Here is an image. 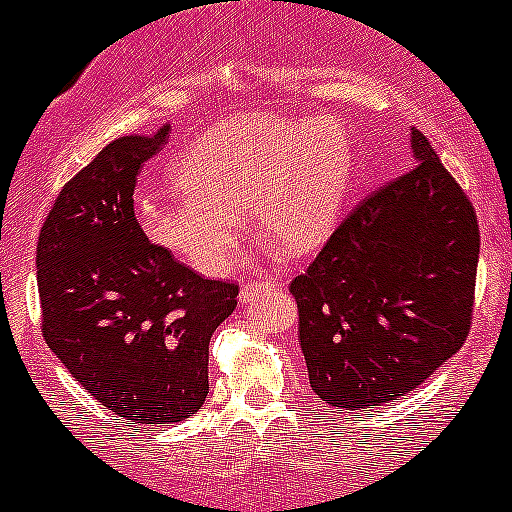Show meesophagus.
I'll return each mask as SVG.
<instances>
[{
    "mask_svg": "<svg viewBox=\"0 0 512 512\" xmlns=\"http://www.w3.org/2000/svg\"><path fill=\"white\" fill-rule=\"evenodd\" d=\"M281 284H284L281 279L251 281V284H243V287H241V299H243V302H248V299H253L256 294H261V292H274V289H279Z\"/></svg>",
    "mask_w": 512,
    "mask_h": 512,
    "instance_id": "1",
    "label": "esophagus"
}]
</instances>
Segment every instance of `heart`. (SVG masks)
<instances>
[{
	"label": "heart",
	"instance_id": "1",
	"mask_svg": "<svg viewBox=\"0 0 512 512\" xmlns=\"http://www.w3.org/2000/svg\"><path fill=\"white\" fill-rule=\"evenodd\" d=\"M180 195H142L154 246L203 276L228 271L248 210L259 236L309 251L335 228L353 180V149L330 116H246L190 144L172 170Z\"/></svg>",
	"mask_w": 512,
	"mask_h": 512
}]
</instances>
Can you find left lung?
Here are the masks:
<instances>
[{
    "instance_id": "8db88e82",
    "label": "left lung",
    "mask_w": 512,
    "mask_h": 512,
    "mask_svg": "<svg viewBox=\"0 0 512 512\" xmlns=\"http://www.w3.org/2000/svg\"><path fill=\"white\" fill-rule=\"evenodd\" d=\"M414 167L363 200L292 281L309 386L345 411L414 391L467 340L477 215L419 129Z\"/></svg>"
}]
</instances>
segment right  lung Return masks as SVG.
<instances>
[{"mask_svg": "<svg viewBox=\"0 0 512 512\" xmlns=\"http://www.w3.org/2000/svg\"><path fill=\"white\" fill-rule=\"evenodd\" d=\"M170 126L106 144L65 182L37 241L42 335L101 406L139 426L187 419L208 396V345L238 287L203 279L134 218L142 164Z\"/></svg>", "mask_w": 512, "mask_h": 512, "instance_id": "right-lung-1", "label": "right lung"}]
</instances>
